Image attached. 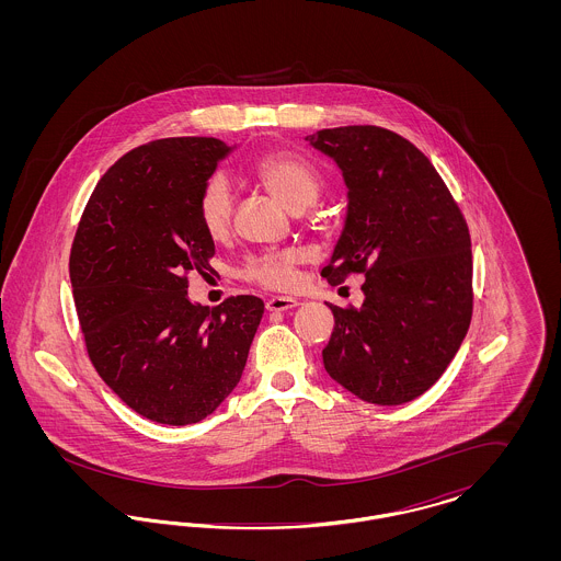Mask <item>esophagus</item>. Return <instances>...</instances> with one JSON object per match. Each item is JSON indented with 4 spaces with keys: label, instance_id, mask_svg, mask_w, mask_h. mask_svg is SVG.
<instances>
[{
    "label": "esophagus",
    "instance_id": "obj_1",
    "mask_svg": "<svg viewBox=\"0 0 561 561\" xmlns=\"http://www.w3.org/2000/svg\"><path fill=\"white\" fill-rule=\"evenodd\" d=\"M298 305V300L293 296H271L267 300L268 311H288Z\"/></svg>",
    "mask_w": 561,
    "mask_h": 561
}]
</instances>
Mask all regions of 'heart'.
Listing matches in <instances>:
<instances>
[{
	"mask_svg": "<svg viewBox=\"0 0 561 561\" xmlns=\"http://www.w3.org/2000/svg\"><path fill=\"white\" fill-rule=\"evenodd\" d=\"M254 176L268 193L282 202L288 210L300 213L316 204L323 181L320 170L296 153H268L254 163ZM199 222L204 231L218 240L222 238L233 218V199L225 179L213 176L199 193ZM302 263V254L294 248L267 250L245 259L241 275L248 282L265 288H290L296 282V268Z\"/></svg>",
	"mask_w": 561,
	"mask_h": 561,
	"instance_id": "heart-1",
	"label": "heart"
}]
</instances>
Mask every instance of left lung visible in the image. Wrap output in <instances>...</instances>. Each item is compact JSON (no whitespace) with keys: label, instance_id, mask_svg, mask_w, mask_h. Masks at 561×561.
Wrapping results in <instances>:
<instances>
[{"label":"left lung","instance_id":"left-lung-1","mask_svg":"<svg viewBox=\"0 0 561 561\" xmlns=\"http://www.w3.org/2000/svg\"><path fill=\"white\" fill-rule=\"evenodd\" d=\"M339 163L345 229L321 268L339 286L364 273L362 307L328 305L323 368L359 400L400 405L446 373L473 313L467 220L427 156L400 134L343 126L307 136Z\"/></svg>","mask_w":561,"mask_h":561}]
</instances>
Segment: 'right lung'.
<instances>
[{
    "instance_id": "obj_1",
    "label": "right lung",
    "mask_w": 561,
    "mask_h": 561,
    "mask_svg": "<svg viewBox=\"0 0 561 561\" xmlns=\"http://www.w3.org/2000/svg\"><path fill=\"white\" fill-rule=\"evenodd\" d=\"M231 147L181 136L140 145L92 191L69 275L92 366L111 391L161 425L199 423L240 382L263 318L261 298L208 309L187 296L191 271H213L199 193Z\"/></svg>"
}]
</instances>
